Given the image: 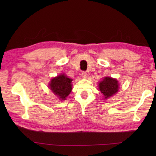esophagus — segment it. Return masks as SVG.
Wrapping results in <instances>:
<instances>
[{"label":"esophagus","instance_id":"obj_1","mask_svg":"<svg viewBox=\"0 0 156 156\" xmlns=\"http://www.w3.org/2000/svg\"><path fill=\"white\" fill-rule=\"evenodd\" d=\"M82 77H83L84 79L87 78V72H83V73H82Z\"/></svg>","mask_w":156,"mask_h":156}]
</instances>
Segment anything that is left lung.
I'll return each instance as SVG.
<instances>
[{
	"label": "left lung",
	"instance_id": "left-lung-1",
	"mask_svg": "<svg viewBox=\"0 0 156 156\" xmlns=\"http://www.w3.org/2000/svg\"><path fill=\"white\" fill-rule=\"evenodd\" d=\"M98 87L100 92L103 94L104 100L113 96L119 90V84L118 80L111 77L103 78V80L99 83Z\"/></svg>",
	"mask_w": 156,
	"mask_h": 156
}]
</instances>
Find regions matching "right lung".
I'll use <instances>...</instances> for the list:
<instances>
[{
	"label": "right lung",
	"mask_w": 156,
	"mask_h": 156,
	"mask_svg": "<svg viewBox=\"0 0 156 156\" xmlns=\"http://www.w3.org/2000/svg\"><path fill=\"white\" fill-rule=\"evenodd\" d=\"M72 79L68 78L64 73L53 78L49 84V89L60 100H66L72 90Z\"/></svg>",
	"instance_id": "add662e5"
}]
</instances>
